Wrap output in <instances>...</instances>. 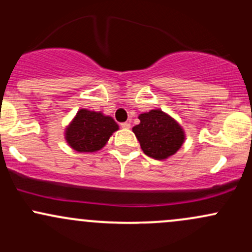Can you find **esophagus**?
<instances>
[{
	"mask_svg": "<svg viewBox=\"0 0 252 252\" xmlns=\"http://www.w3.org/2000/svg\"><path fill=\"white\" fill-rule=\"evenodd\" d=\"M121 128H123V129H129V128H130V123H129V122H123V123H121Z\"/></svg>",
	"mask_w": 252,
	"mask_h": 252,
	"instance_id": "1",
	"label": "esophagus"
}]
</instances>
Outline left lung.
<instances>
[{
  "label": "left lung",
  "mask_w": 252,
  "mask_h": 252,
  "mask_svg": "<svg viewBox=\"0 0 252 252\" xmlns=\"http://www.w3.org/2000/svg\"><path fill=\"white\" fill-rule=\"evenodd\" d=\"M140 124L132 131L143 153L155 160H164L174 155L185 141V132L174 118L162 110H150L138 116Z\"/></svg>",
  "instance_id": "8db88e82"
}]
</instances>
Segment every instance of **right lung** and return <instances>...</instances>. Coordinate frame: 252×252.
Here are the masks:
<instances>
[{"label":"right lung","mask_w":252,"mask_h":252,"mask_svg":"<svg viewBox=\"0 0 252 252\" xmlns=\"http://www.w3.org/2000/svg\"><path fill=\"white\" fill-rule=\"evenodd\" d=\"M116 130L118 126L112 117L80 109L66 128L65 138L72 149L79 153H94L102 149Z\"/></svg>","instance_id":"1"}]
</instances>
